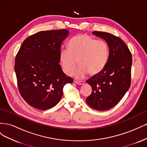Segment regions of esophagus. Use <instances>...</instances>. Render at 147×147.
I'll return each mask as SVG.
<instances>
[{
  "instance_id": "esophagus-1",
  "label": "esophagus",
  "mask_w": 147,
  "mask_h": 147,
  "mask_svg": "<svg viewBox=\"0 0 147 147\" xmlns=\"http://www.w3.org/2000/svg\"><path fill=\"white\" fill-rule=\"evenodd\" d=\"M74 83L78 84V85H83V84H84V82H83V81H78V80H75Z\"/></svg>"
}]
</instances>
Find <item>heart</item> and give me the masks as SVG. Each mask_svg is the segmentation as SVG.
<instances>
[{
  "label": "heart",
  "instance_id": "1",
  "mask_svg": "<svg viewBox=\"0 0 147 147\" xmlns=\"http://www.w3.org/2000/svg\"><path fill=\"white\" fill-rule=\"evenodd\" d=\"M109 48L105 41L86 34L74 37L69 43V48H62L60 61L64 73L72 75L75 73L78 78L84 77L89 72L91 75L99 74L104 69L108 61Z\"/></svg>",
  "mask_w": 147,
  "mask_h": 147
}]
</instances>
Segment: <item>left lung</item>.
Instances as JSON below:
<instances>
[{"label": "left lung", "mask_w": 147, "mask_h": 147, "mask_svg": "<svg viewBox=\"0 0 147 147\" xmlns=\"http://www.w3.org/2000/svg\"><path fill=\"white\" fill-rule=\"evenodd\" d=\"M92 34L107 43L109 56L102 72L86 80L92 91L86 101L91 108L105 111L116 105L131 86L132 55L119 37L99 31Z\"/></svg>", "instance_id": "left-lung-1"}]
</instances>
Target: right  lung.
<instances>
[{"label":"right lung","instance_id":"1","mask_svg":"<svg viewBox=\"0 0 147 147\" xmlns=\"http://www.w3.org/2000/svg\"><path fill=\"white\" fill-rule=\"evenodd\" d=\"M66 29L40 31L26 38L15 61L17 83L22 97L33 107L45 110L60 101L63 88L74 80L66 77L60 61Z\"/></svg>","mask_w":147,"mask_h":147}]
</instances>
